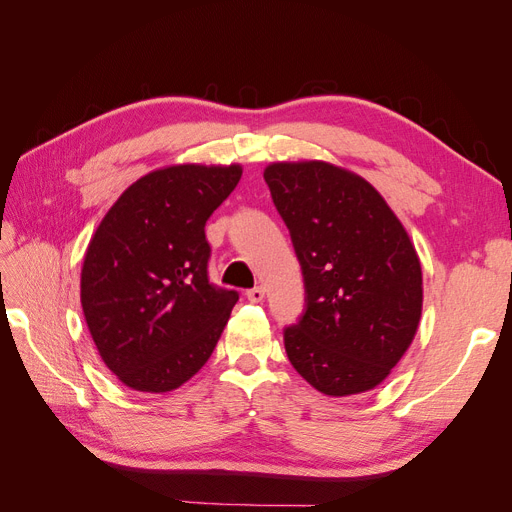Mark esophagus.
<instances>
[{"mask_svg":"<svg viewBox=\"0 0 512 512\" xmlns=\"http://www.w3.org/2000/svg\"><path fill=\"white\" fill-rule=\"evenodd\" d=\"M247 294V299H250L252 303H260L262 299H265V288L262 286H256V288H250L245 292Z\"/></svg>","mask_w":512,"mask_h":512,"instance_id":"1","label":"esophagus"}]
</instances>
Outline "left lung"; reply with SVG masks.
I'll list each match as a JSON object with an SVG mask.
<instances>
[{
	"instance_id": "obj_1",
	"label": "left lung",
	"mask_w": 512,
	"mask_h": 512,
	"mask_svg": "<svg viewBox=\"0 0 512 512\" xmlns=\"http://www.w3.org/2000/svg\"><path fill=\"white\" fill-rule=\"evenodd\" d=\"M265 181L305 284V312L284 329L292 367L324 395L371 391L421 320L423 273L406 228L374 185L329 162H275Z\"/></svg>"
}]
</instances>
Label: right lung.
Here are the masks:
<instances>
[{"mask_svg": "<svg viewBox=\"0 0 512 512\" xmlns=\"http://www.w3.org/2000/svg\"><path fill=\"white\" fill-rule=\"evenodd\" d=\"M241 166L177 164L132 183L91 237L81 305L104 365L134 391L188 382L218 344L239 301L209 282L205 224Z\"/></svg>", "mask_w": 512, "mask_h": 512, "instance_id": "obj_1", "label": "right lung"}]
</instances>
